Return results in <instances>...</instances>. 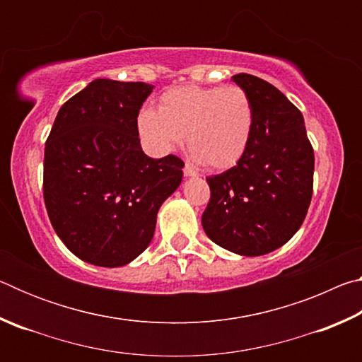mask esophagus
I'll use <instances>...</instances> for the list:
<instances>
[{"instance_id":"esophagus-1","label":"esophagus","mask_w":362,"mask_h":362,"mask_svg":"<svg viewBox=\"0 0 362 362\" xmlns=\"http://www.w3.org/2000/svg\"><path fill=\"white\" fill-rule=\"evenodd\" d=\"M183 174H185L187 177H194V175H198V173H196V170L189 166L188 163H185V166H183Z\"/></svg>"}]
</instances>
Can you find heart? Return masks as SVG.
<instances>
[{"instance_id":"obj_1","label":"heart","mask_w":362,"mask_h":362,"mask_svg":"<svg viewBox=\"0 0 362 362\" xmlns=\"http://www.w3.org/2000/svg\"><path fill=\"white\" fill-rule=\"evenodd\" d=\"M254 108L240 86H183L163 94L159 112L139 113L137 131L151 155L163 156L187 144L196 159L211 169L235 166L246 151Z\"/></svg>"}]
</instances>
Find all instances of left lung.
<instances>
[{
	"label": "left lung",
	"mask_w": 362,
	"mask_h": 362,
	"mask_svg": "<svg viewBox=\"0 0 362 362\" xmlns=\"http://www.w3.org/2000/svg\"><path fill=\"white\" fill-rule=\"evenodd\" d=\"M231 79L252 103V134L236 166L206 179L211 199L201 223L220 247L255 257L281 247L302 226L315 153L302 113L279 89L247 73Z\"/></svg>",
	"instance_id": "1"
}]
</instances>
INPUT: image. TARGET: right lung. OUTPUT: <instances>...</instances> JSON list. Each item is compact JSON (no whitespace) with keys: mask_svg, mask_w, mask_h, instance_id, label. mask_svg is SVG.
Returning <instances> with one entry per match:
<instances>
[{"mask_svg":"<svg viewBox=\"0 0 362 362\" xmlns=\"http://www.w3.org/2000/svg\"><path fill=\"white\" fill-rule=\"evenodd\" d=\"M146 83L94 79L60 107L45 148L42 194L57 236L79 259L122 267L148 247L183 163L148 158L137 116Z\"/></svg>","mask_w":362,"mask_h":362,"instance_id":"1","label":"right lung"}]
</instances>
